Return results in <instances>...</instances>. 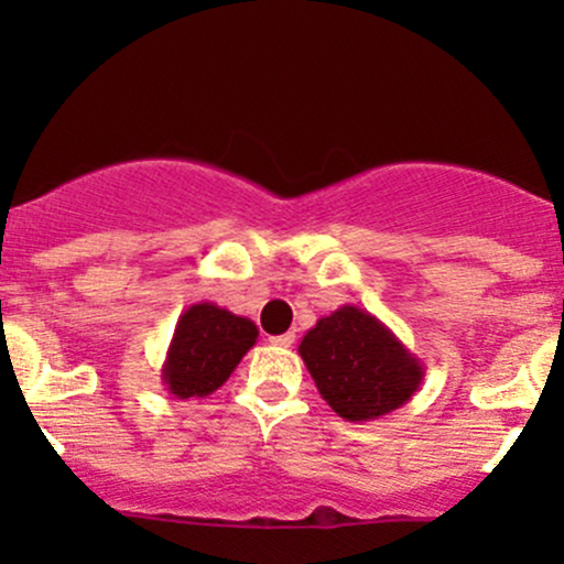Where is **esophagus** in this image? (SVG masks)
<instances>
[{"label":"esophagus","instance_id":"1","mask_svg":"<svg viewBox=\"0 0 564 564\" xmlns=\"http://www.w3.org/2000/svg\"><path fill=\"white\" fill-rule=\"evenodd\" d=\"M270 341H273V345H278V347H291V345H294V334L286 332V334L270 336Z\"/></svg>","mask_w":564,"mask_h":564}]
</instances>
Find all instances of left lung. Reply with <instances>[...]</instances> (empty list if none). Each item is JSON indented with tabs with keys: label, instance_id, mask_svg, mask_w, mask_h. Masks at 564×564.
<instances>
[{
	"label": "left lung",
	"instance_id": "8db88e82",
	"mask_svg": "<svg viewBox=\"0 0 564 564\" xmlns=\"http://www.w3.org/2000/svg\"><path fill=\"white\" fill-rule=\"evenodd\" d=\"M300 355L321 398L347 422H373L405 405L424 364L368 310L341 304L304 334Z\"/></svg>",
	"mask_w": 564,
	"mask_h": 564
}]
</instances>
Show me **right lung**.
Masks as SVG:
<instances>
[{
  "label": "right lung",
  "mask_w": 564,
  "mask_h": 564,
  "mask_svg": "<svg viewBox=\"0 0 564 564\" xmlns=\"http://www.w3.org/2000/svg\"><path fill=\"white\" fill-rule=\"evenodd\" d=\"M257 336L254 321L215 302L191 304L174 326L161 381L180 400L206 398L230 379Z\"/></svg>",
  "instance_id": "obj_1"
}]
</instances>
